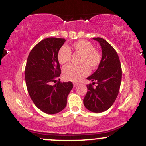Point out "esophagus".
<instances>
[{
	"instance_id": "34e87169",
	"label": "esophagus",
	"mask_w": 146,
	"mask_h": 146,
	"mask_svg": "<svg viewBox=\"0 0 146 146\" xmlns=\"http://www.w3.org/2000/svg\"><path fill=\"white\" fill-rule=\"evenodd\" d=\"M74 84V87H76V86H78L79 85V84L78 83H77V82H74L73 84Z\"/></svg>"
}]
</instances>
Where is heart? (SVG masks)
I'll return each instance as SVG.
<instances>
[{"mask_svg":"<svg viewBox=\"0 0 146 146\" xmlns=\"http://www.w3.org/2000/svg\"><path fill=\"white\" fill-rule=\"evenodd\" d=\"M72 48L76 53L82 54L81 66L68 65L64 68L62 75L64 78L67 80L76 82L90 73V68H97L102 62V54L99 51L95 50L92 44L86 40H80L73 44ZM72 53L70 48L64 46L58 52V60L61 65H66L70 61Z\"/></svg>","mask_w":146,"mask_h":146,"instance_id":"b5f03b06","label":"heart"}]
</instances>
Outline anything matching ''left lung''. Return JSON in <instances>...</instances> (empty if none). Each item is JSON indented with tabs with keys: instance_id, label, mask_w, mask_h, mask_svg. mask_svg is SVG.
<instances>
[{
	"instance_id": "8db88e82",
	"label": "left lung",
	"mask_w": 146,
	"mask_h": 146,
	"mask_svg": "<svg viewBox=\"0 0 146 146\" xmlns=\"http://www.w3.org/2000/svg\"><path fill=\"white\" fill-rule=\"evenodd\" d=\"M102 48V62L95 72L87 78L91 84L87 85L88 92L84 98V105L89 111L100 113L106 111L118 95L121 81V67L118 55L114 48L104 39L93 38Z\"/></svg>"
}]
</instances>
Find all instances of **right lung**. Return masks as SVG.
Wrapping results in <instances>:
<instances>
[{
	"label": "right lung",
	"instance_id": "1",
	"mask_svg": "<svg viewBox=\"0 0 146 146\" xmlns=\"http://www.w3.org/2000/svg\"><path fill=\"white\" fill-rule=\"evenodd\" d=\"M65 39L48 38L38 43L28 56L25 80L30 97L38 108L48 114L63 110L73 84L58 82L52 85L61 74L58 52Z\"/></svg>",
	"mask_w": 146,
	"mask_h": 146
}]
</instances>
